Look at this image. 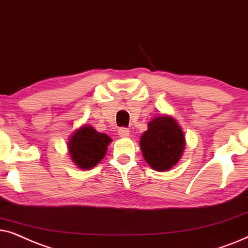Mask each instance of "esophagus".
<instances>
[{"label":"esophagus","instance_id":"1","mask_svg":"<svg viewBox=\"0 0 248 248\" xmlns=\"http://www.w3.org/2000/svg\"><path fill=\"white\" fill-rule=\"evenodd\" d=\"M118 133H119V136H120V137L127 138V137H129L130 131H129V129H128V128L122 127V128H120V129L118 130Z\"/></svg>","mask_w":248,"mask_h":248}]
</instances>
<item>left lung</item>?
<instances>
[{
    "mask_svg": "<svg viewBox=\"0 0 248 248\" xmlns=\"http://www.w3.org/2000/svg\"><path fill=\"white\" fill-rule=\"evenodd\" d=\"M147 127L140 143L145 161L156 171L170 170L183 155L186 144L183 130L169 115L155 117Z\"/></svg>",
    "mask_w": 248,
    "mask_h": 248,
    "instance_id": "left-lung-1",
    "label": "left lung"
}]
</instances>
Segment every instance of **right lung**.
I'll return each instance as SVG.
<instances>
[{"label":"right lung","instance_id":"obj_1","mask_svg":"<svg viewBox=\"0 0 248 248\" xmlns=\"http://www.w3.org/2000/svg\"><path fill=\"white\" fill-rule=\"evenodd\" d=\"M111 141L107 134L97 133L93 127L85 124L76 130L69 140V153L76 166L90 170L104 157Z\"/></svg>","mask_w":248,"mask_h":248}]
</instances>
